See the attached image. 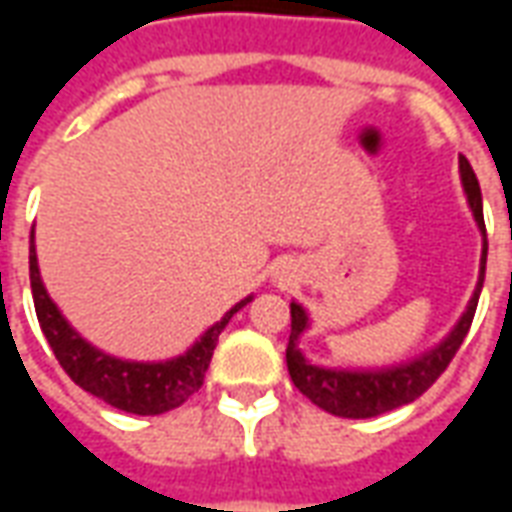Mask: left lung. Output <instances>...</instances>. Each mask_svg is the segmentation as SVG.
<instances>
[{"instance_id":"1","label":"left lung","mask_w":512,"mask_h":512,"mask_svg":"<svg viewBox=\"0 0 512 512\" xmlns=\"http://www.w3.org/2000/svg\"><path fill=\"white\" fill-rule=\"evenodd\" d=\"M458 172H461V186L466 194V202L472 208L477 230L483 235V255H480V277L474 285V293L466 310L452 326L450 334L433 345L425 354L414 356L408 362L392 367H370V370H348V367H323L312 365L307 356L301 354L299 340L301 334L310 329V315L301 307L299 301H290V340L285 359H288V373L301 395L310 397L312 403L323 411H329L334 417L345 419H367L386 414L392 408L414 403L422 392H428L433 381L447 370L455 351L461 348L463 337L469 334L477 299L483 290L485 279V260H488V238H485L483 222V194L480 183L474 175L472 164L466 158H458Z\"/></svg>"}]
</instances>
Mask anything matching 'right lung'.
<instances>
[{"instance_id":"obj_1","label":"right lung","mask_w":512,"mask_h":512,"mask_svg":"<svg viewBox=\"0 0 512 512\" xmlns=\"http://www.w3.org/2000/svg\"><path fill=\"white\" fill-rule=\"evenodd\" d=\"M29 282H32V299L38 312L40 329L49 340L51 351L57 356L62 370L79 384L84 392L101 397L109 406L139 414V417H156L164 411L183 406L205 381V370L211 365L213 348L219 343V334L230 323L235 312L246 307L255 296L238 301L233 310L224 312L222 321H216L211 329L200 334L191 348L180 356L164 359V362H131L120 359L87 343L82 334L73 329L60 307L51 301L49 290L40 279L38 252H35V227L29 238Z\"/></svg>"}]
</instances>
